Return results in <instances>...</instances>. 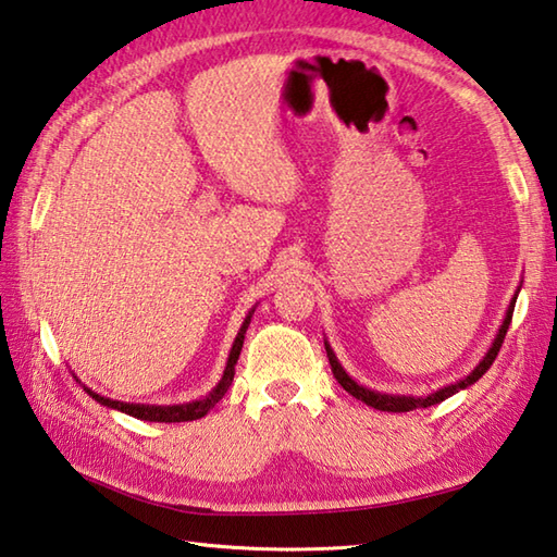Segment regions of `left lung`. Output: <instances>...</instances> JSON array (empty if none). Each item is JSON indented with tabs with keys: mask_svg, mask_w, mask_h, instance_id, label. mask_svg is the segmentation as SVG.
Listing matches in <instances>:
<instances>
[{
	"mask_svg": "<svg viewBox=\"0 0 557 557\" xmlns=\"http://www.w3.org/2000/svg\"><path fill=\"white\" fill-rule=\"evenodd\" d=\"M519 292H521V287H519ZM519 292L511 297L509 309H507V317H504L502 326H499V331H497V336H494V341H492L490 350L484 352V358L478 362V366H474V370L470 372V375H465V377L458 380V382L446 384V387H441V389L431 392V394H421V397H413V394H387V392H377V389L362 387V384H358L356 380H352V377L348 375L346 370H343V366H341L338 358H336V352H333V348L329 346V341L323 338V346H326V356H329V362H331L333 377L338 380V384H341L343 389H346L348 394H352V397H356V399L366 401L368 407H372V409L399 413V411H413V409L433 407V404H438V401H443V399L453 397V394H458L460 389H468L470 384L478 382V380L484 375V372H487V370L492 368V362H494V358H497V352H499L502 343H504V336H507V329H509V323H511V313H513V305H517Z\"/></svg>",
	"mask_w": 557,
	"mask_h": 557,
	"instance_id": "8db88e82",
	"label": "left lung"
}]
</instances>
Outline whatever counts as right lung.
Listing matches in <instances>:
<instances>
[{
    "label": "right lung",
    "instance_id": "right-lung-1",
    "mask_svg": "<svg viewBox=\"0 0 557 557\" xmlns=\"http://www.w3.org/2000/svg\"><path fill=\"white\" fill-rule=\"evenodd\" d=\"M252 311H256V307H252V309L248 311V317L244 319V323H240L238 336H236L234 346H231V352H228L224 375H221L219 384L207 394V397L195 399V401H185V404H168V407H156V404H134V401L109 399V397H102V394H97V392H92L89 387H85V384H83V387H85V392L89 394V397L102 404V407L124 411V413H128V417H134V419L160 421V423H180V421H195V419L207 417L209 409L216 407V401H221V397H224V394L228 392L231 382H234L236 362H238V356H240V348H244L246 329H248V323H250V319H252ZM77 382H79V380H77Z\"/></svg>",
    "mask_w": 557,
    "mask_h": 557
}]
</instances>
